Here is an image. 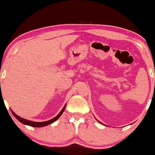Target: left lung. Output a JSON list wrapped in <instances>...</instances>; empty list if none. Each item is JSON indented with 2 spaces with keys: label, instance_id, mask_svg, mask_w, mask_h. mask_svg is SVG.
<instances>
[{
  "label": "left lung",
  "instance_id": "8db88e82",
  "mask_svg": "<svg viewBox=\"0 0 155 155\" xmlns=\"http://www.w3.org/2000/svg\"><path fill=\"white\" fill-rule=\"evenodd\" d=\"M96 120H97V121H98V122H99V123H100V124H101V123L100 121H99V120H97V118H96ZM103 125H104V124H103ZM104 126H105V125H104Z\"/></svg>",
  "mask_w": 155,
  "mask_h": 155
}]
</instances>
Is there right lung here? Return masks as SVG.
I'll use <instances>...</instances> for the list:
<instances>
[{
    "mask_svg": "<svg viewBox=\"0 0 155 155\" xmlns=\"http://www.w3.org/2000/svg\"><path fill=\"white\" fill-rule=\"evenodd\" d=\"M65 107H66V104H65L64 107H63V108L62 109V110L61 111L60 113H59L58 115L56 116V117H54V118H52V119H51V120H46V121H43V122H35V121H31V120H29L25 119V118H21L20 116H19L17 115V114H15V112L12 111V109H10V110H11L12 113L14 115L15 117L17 119H18L20 123H22V124H25V125H27V126H31V127H44V126H48V125H50V124H53V123L56 121V120H58L59 117H60V116L62 115L63 111H64V110L65 109Z\"/></svg>",
    "mask_w": 155,
    "mask_h": 155,
    "instance_id": "add662e5",
    "label": "right lung"
}]
</instances>
